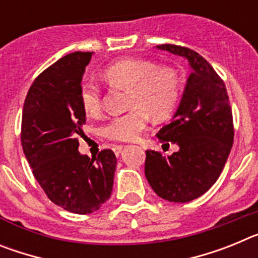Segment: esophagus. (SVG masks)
<instances>
[{
	"label": "esophagus",
	"mask_w": 258,
	"mask_h": 258,
	"mask_svg": "<svg viewBox=\"0 0 258 258\" xmlns=\"http://www.w3.org/2000/svg\"><path fill=\"white\" fill-rule=\"evenodd\" d=\"M112 150H113V152H115L116 156H118V155H120V152H121V150H122V146H118V145L112 146Z\"/></svg>",
	"instance_id": "1"
}]
</instances>
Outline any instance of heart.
<instances>
[{"label": "heart", "mask_w": 258, "mask_h": 258, "mask_svg": "<svg viewBox=\"0 0 258 258\" xmlns=\"http://www.w3.org/2000/svg\"><path fill=\"white\" fill-rule=\"evenodd\" d=\"M111 85L129 88V111L115 117L103 127L108 140L131 142L138 138L149 124L150 115L161 120L173 112L181 97V79L169 67H156L145 59L124 58L107 66L102 72ZM80 104L84 112L95 116L102 111L101 88L84 80L80 85Z\"/></svg>", "instance_id": "obj_1"}]
</instances>
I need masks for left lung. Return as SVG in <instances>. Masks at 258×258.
<instances>
[{"label": "left lung", "mask_w": 258, "mask_h": 258, "mask_svg": "<svg viewBox=\"0 0 258 258\" xmlns=\"http://www.w3.org/2000/svg\"><path fill=\"white\" fill-rule=\"evenodd\" d=\"M157 47L187 58L192 72L174 117L156 134L179 150L170 156L147 150L145 174L163 199L191 202L213 186L226 164L234 141L231 106L223 80L200 54L173 44Z\"/></svg>", "instance_id": "8db88e82"}]
</instances>
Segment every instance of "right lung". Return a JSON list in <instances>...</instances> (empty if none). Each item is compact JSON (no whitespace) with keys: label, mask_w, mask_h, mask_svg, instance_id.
<instances>
[{"label":"right lung","mask_w":258,"mask_h":258,"mask_svg":"<svg viewBox=\"0 0 258 258\" xmlns=\"http://www.w3.org/2000/svg\"><path fill=\"white\" fill-rule=\"evenodd\" d=\"M92 54L71 52L42 71L22 115L20 141L35 178L54 204L76 214L93 213L109 199L117 163L109 149L92 159L79 152L86 120L80 84Z\"/></svg>","instance_id":"right-lung-1"}]
</instances>
